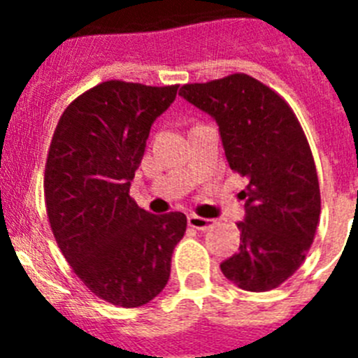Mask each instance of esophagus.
<instances>
[{
  "mask_svg": "<svg viewBox=\"0 0 358 358\" xmlns=\"http://www.w3.org/2000/svg\"><path fill=\"white\" fill-rule=\"evenodd\" d=\"M188 224L189 227H194V229L199 231H206L210 227L215 226V220L213 218H204V217H199V215H188Z\"/></svg>",
  "mask_w": 358,
  "mask_h": 358,
  "instance_id": "esophagus-1",
  "label": "esophagus"
}]
</instances>
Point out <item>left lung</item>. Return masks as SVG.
I'll list each match as a JSON object with an SVG mask.
<instances>
[{"mask_svg": "<svg viewBox=\"0 0 358 358\" xmlns=\"http://www.w3.org/2000/svg\"><path fill=\"white\" fill-rule=\"evenodd\" d=\"M179 94L217 122L231 170L249 177L240 248L220 264L224 276L249 292L276 289L305 262L321 213L305 132L280 94L243 73Z\"/></svg>", "mask_w": 358, "mask_h": 358, "instance_id": "8db88e82", "label": "left lung"}]
</instances>
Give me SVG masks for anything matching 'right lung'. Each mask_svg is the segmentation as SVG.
<instances>
[{
	"label": "right lung",
	"instance_id": "right-lung-1",
	"mask_svg": "<svg viewBox=\"0 0 358 358\" xmlns=\"http://www.w3.org/2000/svg\"><path fill=\"white\" fill-rule=\"evenodd\" d=\"M179 85L107 80L73 100L44 170L50 226L84 285L113 305H147L169 283L186 231L181 211L152 215L129 195L156 122Z\"/></svg>",
	"mask_w": 358,
	"mask_h": 358
}]
</instances>
